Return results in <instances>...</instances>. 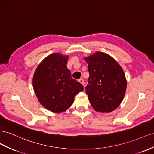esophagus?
Wrapping results in <instances>:
<instances>
[{
    "label": "esophagus",
    "mask_w": 154,
    "mask_h": 154,
    "mask_svg": "<svg viewBox=\"0 0 154 154\" xmlns=\"http://www.w3.org/2000/svg\"><path fill=\"white\" fill-rule=\"evenodd\" d=\"M78 81H79V82H80L82 85H84V80H83V78L79 79Z\"/></svg>",
    "instance_id": "obj_1"
}]
</instances>
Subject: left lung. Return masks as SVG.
I'll return each mask as SVG.
<instances>
[{
	"label": "left lung",
	"mask_w": 154,
	"mask_h": 154,
	"mask_svg": "<svg viewBox=\"0 0 154 154\" xmlns=\"http://www.w3.org/2000/svg\"><path fill=\"white\" fill-rule=\"evenodd\" d=\"M89 77L85 92L94 109L110 113L119 106L126 93L127 81L123 69L114 58L97 52L84 57Z\"/></svg>",
	"instance_id": "1"
}]
</instances>
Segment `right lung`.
Wrapping results in <instances>:
<instances>
[{
  "instance_id": "add662e5",
  "label": "right lung",
  "mask_w": 154,
  "mask_h": 154,
  "mask_svg": "<svg viewBox=\"0 0 154 154\" xmlns=\"http://www.w3.org/2000/svg\"><path fill=\"white\" fill-rule=\"evenodd\" d=\"M69 56L54 53L41 62L33 76V87L40 103L54 113L67 110L84 86L71 77Z\"/></svg>"
}]
</instances>
